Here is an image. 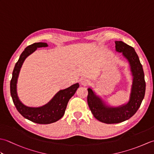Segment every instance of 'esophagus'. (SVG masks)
I'll list each match as a JSON object with an SVG mask.
<instances>
[{"instance_id":"esophagus-1","label":"esophagus","mask_w":154,"mask_h":154,"mask_svg":"<svg viewBox=\"0 0 154 154\" xmlns=\"http://www.w3.org/2000/svg\"><path fill=\"white\" fill-rule=\"evenodd\" d=\"M80 83L82 85L84 86H87L89 84V79H87V78H81L80 79Z\"/></svg>"}]
</instances>
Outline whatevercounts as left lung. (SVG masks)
<instances>
[{
	"mask_svg": "<svg viewBox=\"0 0 154 154\" xmlns=\"http://www.w3.org/2000/svg\"><path fill=\"white\" fill-rule=\"evenodd\" d=\"M115 44L116 51L129 62L133 77L128 102L117 107L108 106L91 88L88 89L87 103L91 112L96 119L106 124L120 123L131 118L141 105L146 91L142 65L134 49L122 41H115Z\"/></svg>",
	"mask_w": 154,
	"mask_h": 154,
	"instance_id": "left-lung-1",
	"label": "left lung"
}]
</instances>
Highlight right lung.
<instances>
[{"label":"right lung","instance_id":"obj_1","mask_svg":"<svg viewBox=\"0 0 154 154\" xmlns=\"http://www.w3.org/2000/svg\"><path fill=\"white\" fill-rule=\"evenodd\" d=\"M48 46V44L44 42H38L26 48L16 62L11 81V94L16 109L25 119L40 124H51L61 119L64 115L69 100L79 87V83H75L67 89L60 90L50 102L40 107H29L20 100L16 90V84L20 68L25 59L36 50L38 48Z\"/></svg>","mask_w":154,"mask_h":154}]
</instances>
